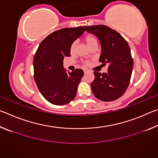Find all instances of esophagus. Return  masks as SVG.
Wrapping results in <instances>:
<instances>
[{"label": "esophagus", "instance_id": "1", "mask_svg": "<svg viewBox=\"0 0 158 158\" xmlns=\"http://www.w3.org/2000/svg\"><path fill=\"white\" fill-rule=\"evenodd\" d=\"M87 72H88V70H87V69H84V74H85V73H87Z\"/></svg>", "mask_w": 158, "mask_h": 158}]
</instances>
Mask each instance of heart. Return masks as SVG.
I'll return each instance as SVG.
<instances>
[{
  "instance_id": "heart-1",
  "label": "heart",
  "mask_w": 158,
  "mask_h": 158,
  "mask_svg": "<svg viewBox=\"0 0 158 158\" xmlns=\"http://www.w3.org/2000/svg\"><path fill=\"white\" fill-rule=\"evenodd\" d=\"M84 41L85 42V43H86L87 46L89 48L91 47L93 45L98 44L97 38H96L93 35H91V34L86 35L84 37ZM75 49H76V42H73L70 46V52L73 53L74 51H75ZM90 64V63L89 61H87V60L83 62V65L85 67L89 66Z\"/></svg>"
}]
</instances>
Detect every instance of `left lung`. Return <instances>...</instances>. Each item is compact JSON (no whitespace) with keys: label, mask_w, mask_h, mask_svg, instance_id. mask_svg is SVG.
I'll return each instance as SVG.
<instances>
[{"label":"left lung","mask_w":158,"mask_h":158,"mask_svg":"<svg viewBox=\"0 0 158 158\" xmlns=\"http://www.w3.org/2000/svg\"><path fill=\"white\" fill-rule=\"evenodd\" d=\"M85 29L100 40L102 52L99 61L108 65L106 73H93L92 92L102 101L116 100L127 90L132 75L133 59L129 45L121 34L106 26H85Z\"/></svg>","instance_id":"obj_1"}]
</instances>
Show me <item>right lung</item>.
<instances>
[{
	"mask_svg": "<svg viewBox=\"0 0 158 158\" xmlns=\"http://www.w3.org/2000/svg\"><path fill=\"white\" fill-rule=\"evenodd\" d=\"M84 31L83 26L56 31L45 37L36 51L35 81L41 94L53 105H65L75 98L84 71L76 69L66 73L63 60L70 56L72 43Z\"/></svg>",
	"mask_w": 158,
	"mask_h": 158,
	"instance_id": "1",
	"label": "right lung"
}]
</instances>
